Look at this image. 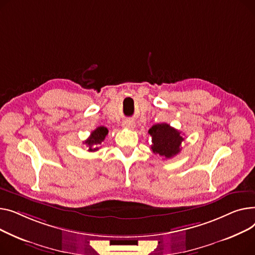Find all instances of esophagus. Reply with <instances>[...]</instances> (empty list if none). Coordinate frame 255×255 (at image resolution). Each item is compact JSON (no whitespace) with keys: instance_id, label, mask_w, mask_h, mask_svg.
Masks as SVG:
<instances>
[{"instance_id":"esophagus-1","label":"esophagus","mask_w":255,"mask_h":255,"mask_svg":"<svg viewBox=\"0 0 255 255\" xmlns=\"http://www.w3.org/2000/svg\"><path fill=\"white\" fill-rule=\"evenodd\" d=\"M134 122H132V121H130V119H128V121H125L124 123H123V127L125 128H129V129H131V128H134Z\"/></svg>"}]
</instances>
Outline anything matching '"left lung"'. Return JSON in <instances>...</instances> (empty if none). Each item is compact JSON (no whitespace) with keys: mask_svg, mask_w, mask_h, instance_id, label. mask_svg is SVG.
I'll return each mask as SVG.
<instances>
[{"mask_svg":"<svg viewBox=\"0 0 255 255\" xmlns=\"http://www.w3.org/2000/svg\"><path fill=\"white\" fill-rule=\"evenodd\" d=\"M152 138L151 150L154 153L171 158L181 150V143L184 140L181 131L172 128L168 124H157L148 130Z\"/></svg>","mask_w":255,"mask_h":255,"instance_id":"left-lung-1","label":"left lung"}]
</instances>
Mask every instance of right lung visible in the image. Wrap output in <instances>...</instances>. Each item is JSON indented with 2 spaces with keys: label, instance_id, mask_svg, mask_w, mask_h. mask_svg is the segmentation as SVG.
<instances>
[{
  "label": "right lung",
  "instance_id": "1",
  "mask_svg": "<svg viewBox=\"0 0 255 255\" xmlns=\"http://www.w3.org/2000/svg\"><path fill=\"white\" fill-rule=\"evenodd\" d=\"M108 134V129L105 127H99L92 131L91 136L87 140L84 141V144L87 145L88 151H97L99 150V145L105 140Z\"/></svg>",
  "mask_w": 255,
  "mask_h": 255
}]
</instances>
